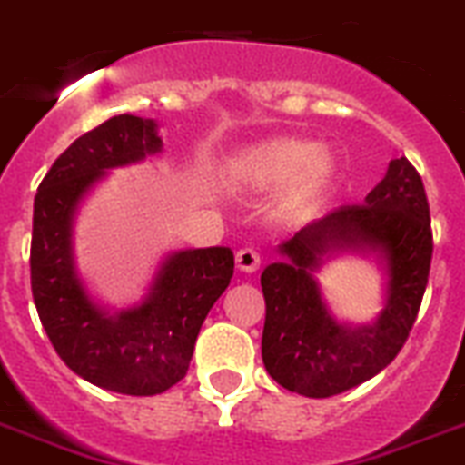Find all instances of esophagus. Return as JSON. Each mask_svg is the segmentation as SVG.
I'll return each mask as SVG.
<instances>
[{
	"instance_id": "1",
	"label": "esophagus",
	"mask_w": 465,
	"mask_h": 465,
	"mask_svg": "<svg viewBox=\"0 0 465 465\" xmlns=\"http://www.w3.org/2000/svg\"><path fill=\"white\" fill-rule=\"evenodd\" d=\"M235 263H237V271L242 272H256L261 265V256L253 249H240L235 253Z\"/></svg>"
}]
</instances>
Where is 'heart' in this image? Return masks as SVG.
<instances>
[{"instance_id": "obj_1", "label": "heart", "mask_w": 465, "mask_h": 465, "mask_svg": "<svg viewBox=\"0 0 465 465\" xmlns=\"http://www.w3.org/2000/svg\"><path fill=\"white\" fill-rule=\"evenodd\" d=\"M232 178L252 193L282 188L277 209L284 218L299 221L327 200L336 181V157L308 138H265L235 154Z\"/></svg>"}]
</instances>
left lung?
<instances>
[{
    "instance_id": "1",
    "label": "left lung",
    "mask_w": 465,
    "mask_h": 465,
    "mask_svg": "<svg viewBox=\"0 0 465 465\" xmlns=\"http://www.w3.org/2000/svg\"><path fill=\"white\" fill-rule=\"evenodd\" d=\"M280 261L261 275L268 374L305 398H331L360 386L395 360L421 308L432 259L430 212L421 176L407 157L391 160L364 204L341 206L282 242ZM339 252L376 255L387 275L374 323H341L316 272Z\"/></svg>"
}]
</instances>
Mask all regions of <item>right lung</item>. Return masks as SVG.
Returning <instances> with one entry per match:
<instances>
[{"label": "right lung", "mask_w": 465, "mask_h": 465, "mask_svg": "<svg viewBox=\"0 0 465 465\" xmlns=\"http://www.w3.org/2000/svg\"><path fill=\"white\" fill-rule=\"evenodd\" d=\"M162 153L154 119L117 114L65 150L35 194L30 282L42 327L74 374L122 395H157L183 379L202 322L228 289V247L172 252L141 303L108 311L77 271L73 225L110 169Z\"/></svg>", "instance_id": "add662e5"}]
</instances>
